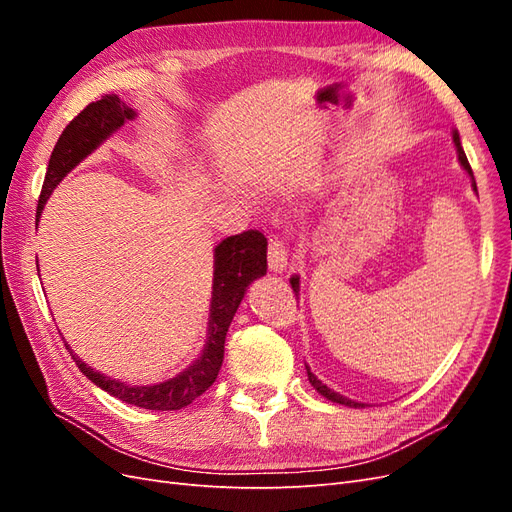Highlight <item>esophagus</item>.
<instances>
[{
    "mask_svg": "<svg viewBox=\"0 0 512 512\" xmlns=\"http://www.w3.org/2000/svg\"><path fill=\"white\" fill-rule=\"evenodd\" d=\"M267 258H269V269H271L273 273L286 271V267H288V250H286V245H284L280 239H277V237H271V239H269Z\"/></svg>",
    "mask_w": 512,
    "mask_h": 512,
    "instance_id": "esophagus-1",
    "label": "esophagus"
}]
</instances>
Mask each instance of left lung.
Returning a JSON list of instances; mask_svg holds the SVG:
<instances>
[{
    "instance_id": "left-lung-1",
    "label": "left lung",
    "mask_w": 512,
    "mask_h": 512,
    "mask_svg": "<svg viewBox=\"0 0 512 512\" xmlns=\"http://www.w3.org/2000/svg\"><path fill=\"white\" fill-rule=\"evenodd\" d=\"M453 141H455V147H457V153H459V162H461L463 168L468 170V175H470V179H472V188H474V192H476L474 173H472V168H470V162H468V158H466V153H463V149H461L459 134H457V132H453ZM290 286H292L294 294H299V277H297V275L290 277ZM307 378H309V384H312L314 389H316L322 397H327L329 401H333V404H342V406H348V408H361V406H363V404H359V401H352V399H348V397H344V395H339V393L331 391L327 384H322V382L312 374V371H309V367H307Z\"/></svg>"
}]
</instances>
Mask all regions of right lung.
Returning a JSON list of instances; mask_svg holds the SVG:
<instances>
[{
  "label": "right lung",
  "mask_w": 512,
  "mask_h": 512,
  "mask_svg": "<svg viewBox=\"0 0 512 512\" xmlns=\"http://www.w3.org/2000/svg\"><path fill=\"white\" fill-rule=\"evenodd\" d=\"M134 117L136 111L132 106L121 102L115 94H106L100 100L87 104L68 123L51 153L49 166H46L36 209L38 220L46 200H49L59 181L76 164L83 162L91 151L98 149L115 130H119L123 123ZM213 258V292L207 344L198 361L181 371L177 378L153 386H130L108 378L100 374V371H94L66 344L74 363L79 365L83 374L108 395L145 410H181L190 406L198 395H203L218 378V371L224 361L226 333L241 305V299L245 297L247 286L267 273V237L258 230H245L241 235L226 237L220 245H215Z\"/></svg>",
  "instance_id": "right-lung-1"
}]
</instances>
